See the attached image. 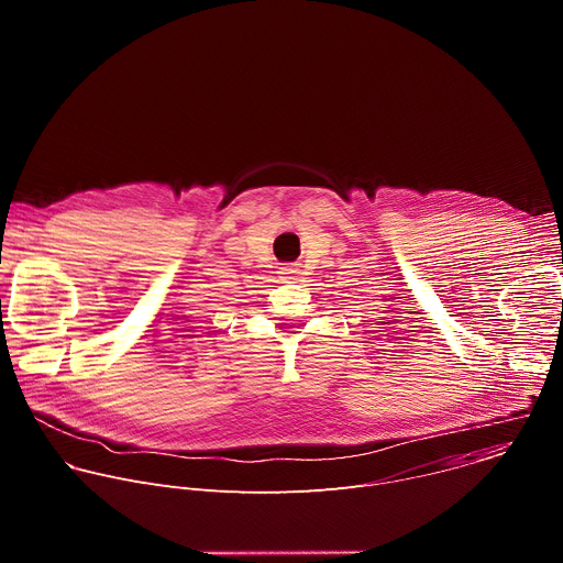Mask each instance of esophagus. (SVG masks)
Here are the masks:
<instances>
[{
  "mask_svg": "<svg viewBox=\"0 0 563 563\" xmlns=\"http://www.w3.org/2000/svg\"><path fill=\"white\" fill-rule=\"evenodd\" d=\"M280 274H283V278H285V280H296V276H298L300 272H298L296 267H283V272H280Z\"/></svg>",
  "mask_w": 563,
  "mask_h": 563,
  "instance_id": "obj_1",
  "label": "esophagus"
}]
</instances>
